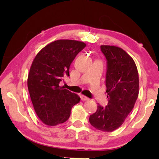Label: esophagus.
Here are the masks:
<instances>
[{
    "label": "esophagus",
    "mask_w": 159,
    "mask_h": 159,
    "mask_svg": "<svg viewBox=\"0 0 159 159\" xmlns=\"http://www.w3.org/2000/svg\"><path fill=\"white\" fill-rule=\"evenodd\" d=\"M80 99H81L82 101H88L89 100V98H87V97H85L83 95H80Z\"/></svg>",
    "instance_id": "1"
}]
</instances>
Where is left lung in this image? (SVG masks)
Here are the masks:
<instances>
[{
  "label": "left lung",
  "instance_id": "obj_1",
  "mask_svg": "<svg viewBox=\"0 0 159 159\" xmlns=\"http://www.w3.org/2000/svg\"><path fill=\"white\" fill-rule=\"evenodd\" d=\"M107 59L106 92L108 104H98L96 112L90 116L94 128L104 132L116 130L133 110L139 94V75L133 59L122 48L101 45Z\"/></svg>",
  "mask_w": 159,
  "mask_h": 159
}]
</instances>
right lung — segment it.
<instances>
[{
  "mask_svg": "<svg viewBox=\"0 0 159 159\" xmlns=\"http://www.w3.org/2000/svg\"><path fill=\"white\" fill-rule=\"evenodd\" d=\"M86 46L74 40H57L48 44L37 54L28 75L27 85L36 114L47 125L54 126L69 119L71 110L80 98L60 86L69 66Z\"/></svg>",
  "mask_w": 159,
  "mask_h": 159,
  "instance_id": "obj_1",
  "label": "right lung"
}]
</instances>
